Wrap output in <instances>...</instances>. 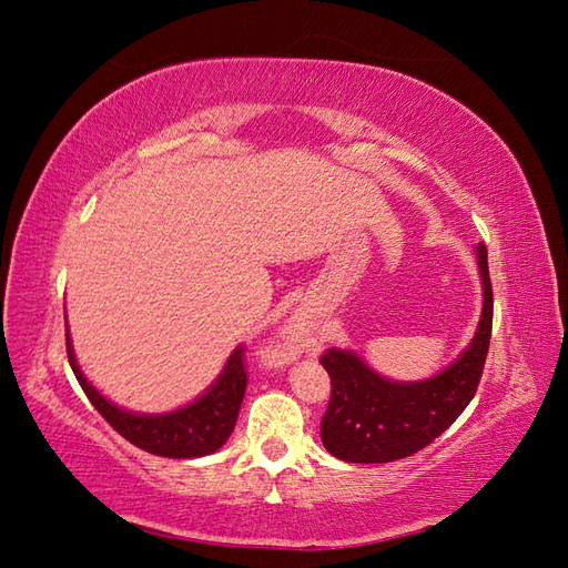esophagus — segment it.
I'll use <instances>...</instances> for the list:
<instances>
[{"mask_svg": "<svg viewBox=\"0 0 568 568\" xmlns=\"http://www.w3.org/2000/svg\"><path fill=\"white\" fill-rule=\"evenodd\" d=\"M296 322H298V317H291V320H288V326L284 329V338H286V341H294V332H296L294 326H296Z\"/></svg>", "mask_w": 568, "mask_h": 568, "instance_id": "esophagus-1", "label": "esophagus"}]
</instances>
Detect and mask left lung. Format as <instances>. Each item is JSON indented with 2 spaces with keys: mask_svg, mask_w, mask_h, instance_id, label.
<instances>
[{
  "mask_svg": "<svg viewBox=\"0 0 568 568\" xmlns=\"http://www.w3.org/2000/svg\"><path fill=\"white\" fill-rule=\"evenodd\" d=\"M484 305L471 341L448 367L417 382H395L351 348H329L322 367L332 376V400L322 417V445L343 462L382 464L415 455L438 438L474 398L486 365L493 288L488 251L474 248Z\"/></svg>",
  "mask_w": 568,
  "mask_h": 568,
  "instance_id": "obj_1",
  "label": "left lung"
}]
</instances>
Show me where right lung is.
<instances>
[{"label": "right lung", "instance_id": "add662e5", "mask_svg": "<svg viewBox=\"0 0 568 568\" xmlns=\"http://www.w3.org/2000/svg\"><path fill=\"white\" fill-rule=\"evenodd\" d=\"M68 363L73 367L78 384L115 432L136 448L159 457L194 459L220 450L234 432L246 390V372L242 365V346H236L222 365L213 384L192 403L170 412H132L115 405L101 393L78 365L73 338L65 320Z\"/></svg>", "mask_w": 568, "mask_h": 568}]
</instances>
